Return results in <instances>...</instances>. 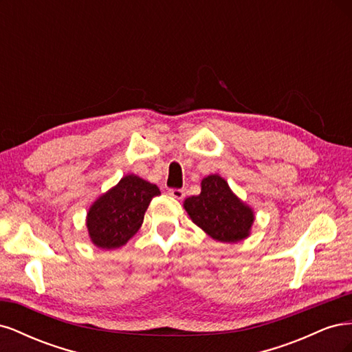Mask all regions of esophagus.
<instances>
[{"label": "esophagus", "instance_id": "obj_1", "mask_svg": "<svg viewBox=\"0 0 352 352\" xmlns=\"http://www.w3.org/2000/svg\"><path fill=\"white\" fill-rule=\"evenodd\" d=\"M168 195L173 197L176 199H184L185 197V190L184 189H168Z\"/></svg>", "mask_w": 352, "mask_h": 352}]
</instances>
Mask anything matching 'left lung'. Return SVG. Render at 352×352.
Segmentation results:
<instances>
[{
    "mask_svg": "<svg viewBox=\"0 0 352 352\" xmlns=\"http://www.w3.org/2000/svg\"><path fill=\"white\" fill-rule=\"evenodd\" d=\"M184 207L195 225L212 239L233 243L250 236L254 211L219 175L202 179L201 194L186 198Z\"/></svg>",
    "mask_w": 352,
    "mask_h": 352,
    "instance_id": "left-lung-1",
    "label": "left lung"
}]
</instances>
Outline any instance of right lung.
Here are the masks:
<instances>
[{
  "label": "right lung",
  "instance_id": "obj_1",
  "mask_svg": "<svg viewBox=\"0 0 352 352\" xmlns=\"http://www.w3.org/2000/svg\"><path fill=\"white\" fill-rule=\"evenodd\" d=\"M157 195H160L157 185L140 176L122 177L88 211L87 228L92 243L102 250L122 247L140 230L145 211Z\"/></svg>",
  "mask_w": 352,
  "mask_h": 352
}]
</instances>
